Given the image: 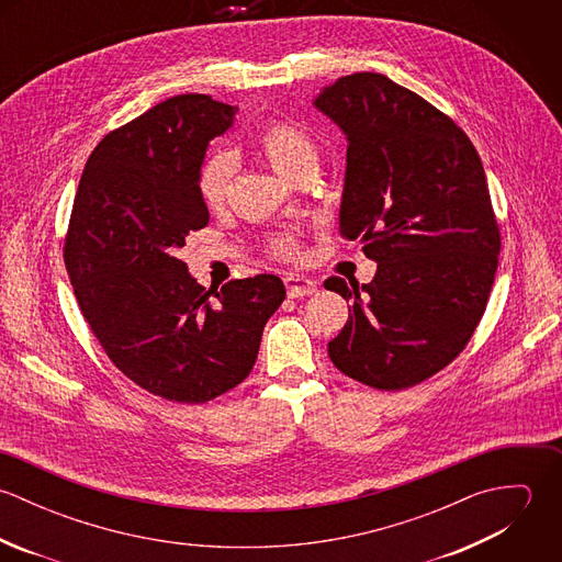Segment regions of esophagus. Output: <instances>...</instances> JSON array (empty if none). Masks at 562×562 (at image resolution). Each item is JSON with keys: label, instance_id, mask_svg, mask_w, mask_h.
<instances>
[{"label": "esophagus", "instance_id": "34e87169", "mask_svg": "<svg viewBox=\"0 0 562 562\" xmlns=\"http://www.w3.org/2000/svg\"><path fill=\"white\" fill-rule=\"evenodd\" d=\"M283 281H285V290H288L290 299H301V296H310V294L318 292V283L303 274H288Z\"/></svg>", "mask_w": 562, "mask_h": 562}]
</instances>
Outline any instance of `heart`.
Masks as SVG:
<instances>
[{
    "label": "heart",
    "instance_id": "b5f03b06",
    "mask_svg": "<svg viewBox=\"0 0 562 562\" xmlns=\"http://www.w3.org/2000/svg\"><path fill=\"white\" fill-rule=\"evenodd\" d=\"M252 149L261 154L283 177L299 181L305 175H316L321 164V147L314 136L292 121H268L252 138ZM236 177V158L232 154H214L199 166L196 192L205 207L221 210L227 205ZM279 259H299L301 241L294 236H274L268 244Z\"/></svg>",
    "mask_w": 562,
    "mask_h": 562
}]
</instances>
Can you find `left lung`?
I'll return each instance as SVG.
<instances>
[{
    "label": "left lung",
    "mask_w": 562,
    "mask_h": 562,
    "mask_svg": "<svg viewBox=\"0 0 562 562\" xmlns=\"http://www.w3.org/2000/svg\"><path fill=\"white\" fill-rule=\"evenodd\" d=\"M314 105L348 140L339 234L379 263L366 285L324 281L352 301L328 357L368 387H413L461 355L493 285L499 227L481 156L450 116L381 74L339 78Z\"/></svg>",
    "instance_id": "obj_1"
}]
</instances>
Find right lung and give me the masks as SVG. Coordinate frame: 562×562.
<instances>
[{"label": "right lung", "mask_w": 562, "mask_h": 562, "mask_svg": "<svg viewBox=\"0 0 562 562\" xmlns=\"http://www.w3.org/2000/svg\"><path fill=\"white\" fill-rule=\"evenodd\" d=\"M238 108L177 94L105 134L81 172L65 263L110 361L164 401L199 404L250 374L283 281L257 274L205 290L175 257L210 223L196 172Z\"/></svg>", "instance_id": "right-lung-1"}]
</instances>
